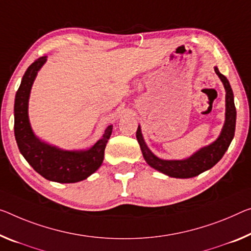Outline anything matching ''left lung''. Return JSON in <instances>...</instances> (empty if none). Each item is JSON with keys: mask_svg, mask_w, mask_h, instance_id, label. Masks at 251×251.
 <instances>
[{"mask_svg": "<svg viewBox=\"0 0 251 251\" xmlns=\"http://www.w3.org/2000/svg\"><path fill=\"white\" fill-rule=\"evenodd\" d=\"M217 75L222 80L226 88V123L223 126L222 132L220 137L213 144L202 148L200 151L194 153L192 157L184 160H163L156 157L148 149L147 145L145 144L144 138L141 134L140 126L137 130V140L140 145L142 155H144L146 161L152 168L157 169L164 174L176 177V178H191V177L198 176L201 173L207 171L221 159L229 148L234 136V129H236V106L233 102V92L231 90L229 80L225 75L219 72L217 67H214Z\"/></svg>", "mask_w": 251, "mask_h": 251, "instance_id": "8db88e82", "label": "left lung"}]
</instances>
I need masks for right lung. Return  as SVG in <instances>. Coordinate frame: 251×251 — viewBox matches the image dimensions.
Instances as JSON below:
<instances>
[{
    "label": "right lung",
    "mask_w": 251,
    "mask_h": 251,
    "mask_svg": "<svg viewBox=\"0 0 251 251\" xmlns=\"http://www.w3.org/2000/svg\"><path fill=\"white\" fill-rule=\"evenodd\" d=\"M45 61L46 57H41L30 65L15 94V140L22 156L46 179L58 183H76L87 178L102 165L106 142L112 133V126H107L102 139L86 151H65L34 137L28 118V101L33 80Z\"/></svg>",
    "instance_id": "obj_1"
}]
</instances>
